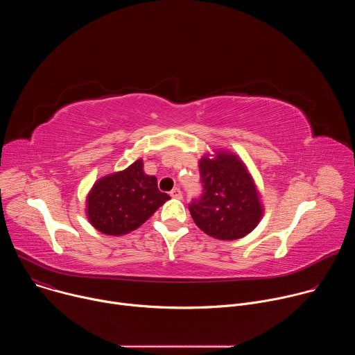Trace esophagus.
I'll return each instance as SVG.
<instances>
[{
	"mask_svg": "<svg viewBox=\"0 0 355 355\" xmlns=\"http://www.w3.org/2000/svg\"><path fill=\"white\" fill-rule=\"evenodd\" d=\"M170 195H171L173 198H177V199H181V198H182V192H181V189H180V188H174V189H171Z\"/></svg>",
	"mask_w": 355,
	"mask_h": 355,
	"instance_id": "1",
	"label": "esophagus"
}]
</instances>
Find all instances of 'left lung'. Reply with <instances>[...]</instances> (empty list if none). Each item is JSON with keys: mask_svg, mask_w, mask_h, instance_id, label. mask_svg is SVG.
I'll return each mask as SVG.
<instances>
[{"mask_svg": "<svg viewBox=\"0 0 355 355\" xmlns=\"http://www.w3.org/2000/svg\"><path fill=\"white\" fill-rule=\"evenodd\" d=\"M199 173L202 193L188 208L200 230L219 240H236L259 225L260 196L241 160L219 151L216 159H200Z\"/></svg>", "mask_w": 355, "mask_h": 355, "instance_id": "8db88e82", "label": "left lung"}]
</instances>
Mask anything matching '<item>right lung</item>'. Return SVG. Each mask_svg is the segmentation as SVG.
Returning <instances> with one entry per match:
<instances>
[{"mask_svg":"<svg viewBox=\"0 0 355 355\" xmlns=\"http://www.w3.org/2000/svg\"><path fill=\"white\" fill-rule=\"evenodd\" d=\"M170 196L157 187V178L143 173L137 160L121 173L98 180L87 199L91 225L104 234L122 236L141 226Z\"/></svg>","mask_w":355,"mask_h":355,"instance_id":"obj_1","label":"right lung"}]
</instances>
